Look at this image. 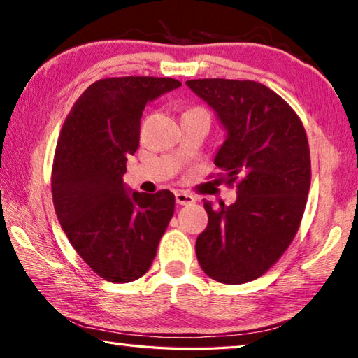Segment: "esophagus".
Masks as SVG:
<instances>
[{"mask_svg":"<svg viewBox=\"0 0 358 358\" xmlns=\"http://www.w3.org/2000/svg\"><path fill=\"white\" fill-rule=\"evenodd\" d=\"M175 201H177L178 205H189V203L196 202V199H194V196L189 192L177 191V192H175Z\"/></svg>","mask_w":358,"mask_h":358,"instance_id":"obj_1","label":"esophagus"}]
</instances>
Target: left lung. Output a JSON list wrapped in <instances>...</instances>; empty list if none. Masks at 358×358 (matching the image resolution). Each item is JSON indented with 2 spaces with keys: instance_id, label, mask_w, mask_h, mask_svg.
<instances>
[{
  "instance_id": "8db88e82",
  "label": "left lung",
  "mask_w": 358,
  "mask_h": 358,
  "mask_svg": "<svg viewBox=\"0 0 358 358\" xmlns=\"http://www.w3.org/2000/svg\"><path fill=\"white\" fill-rule=\"evenodd\" d=\"M216 112L227 138L215 157L217 177L237 185V201L213 208L196 254L205 275L243 284L270 270L292 243L311 185L310 145L301 120L273 90L252 80H187Z\"/></svg>"
}]
</instances>
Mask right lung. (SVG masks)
Here are the masks:
<instances>
[{
  "mask_svg": "<svg viewBox=\"0 0 358 358\" xmlns=\"http://www.w3.org/2000/svg\"><path fill=\"white\" fill-rule=\"evenodd\" d=\"M180 85L169 77L101 78L76 101L59 132L53 207L72 248L106 281L147 273L173 216L171 191H128L123 175L138 148L147 102Z\"/></svg>",
  "mask_w": 358,
  "mask_h": 358,
  "instance_id": "obj_1",
  "label": "right lung"
}]
</instances>
